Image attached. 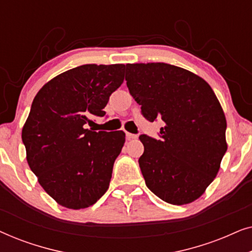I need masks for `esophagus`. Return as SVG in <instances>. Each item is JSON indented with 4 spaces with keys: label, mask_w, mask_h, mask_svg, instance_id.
<instances>
[{
    "label": "esophagus",
    "mask_w": 252,
    "mask_h": 252,
    "mask_svg": "<svg viewBox=\"0 0 252 252\" xmlns=\"http://www.w3.org/2000/svg\"><path fill=\"white\" fill-rule=\"evenodd\" d=\"M126 137H127V140H133V139H136V135L135 134H132V133H128V132H126Z\"/></svg>",
    "instance_id": "1"
}]
</instances>
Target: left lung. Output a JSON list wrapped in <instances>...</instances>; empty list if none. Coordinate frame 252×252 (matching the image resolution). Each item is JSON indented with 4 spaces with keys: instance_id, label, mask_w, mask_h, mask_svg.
<instances>
[{
    "instance_id": "8db88e82",
    "label": "left lung",
    "mask_w": 252,
    "mask_h": 252,
    "mask_svg": "<svg viewBox=\"0 0 252 252\" xmlns=\"http://www.w3.org/2000/svg\"><path fill=\"white\" fill-rule=\"evenodd\" d=\"M126 81L142 115L165 123L159 140L140 136L147 187L173 205L196 201L227 150L226 117L215 92L197 74L165 63L127 64Z\"/></svg>"
}]
</instances>
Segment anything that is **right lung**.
Wrapping results in <instances>:
<instances>
[{"mask_svg":"<svg viewBox=\"0 0 252 252\" xmlns=\"http://www.w3.org/2000/svg\"><path fill=\"white\" fill-rule=\"evenodd\" d=\"M125 67L81 65L51 79L33 99L22 130L27 163L44 191L64 208H89L108 190L125 133L95 132L87 124L105 115Z\"/></svg>","mask_w":252,"mask_h":252,"instance_id":"add662e5","label":"right lung"}]
</instances>
